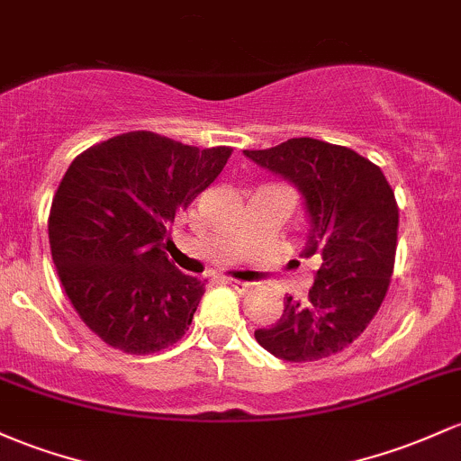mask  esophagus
<instances>
[{
	"label": "esophagus",
	"instance_id": "1",
	"mask_svg": "<svg viewBox=\"0 0 461 461\" xmlns=\"http://www.w3.org/2000/svg\"><path fill=\"white\" fill-rule=\"evenodd\" d=\"M225 285L239 288V291H245V288H249V282H242V280H234V277H225Z\"/></svg>",
	"mask_w": 461,
	"mask_h": 461
}]
</instances>
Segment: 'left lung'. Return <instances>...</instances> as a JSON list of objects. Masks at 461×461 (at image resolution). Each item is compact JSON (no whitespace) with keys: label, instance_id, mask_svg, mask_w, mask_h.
<instances>
[{"label":"left lung","instance_id":"1","mask_svg":"<svg viewBox=\"0 0 461 461\" xmlns=\"http://www.w3.org/2000/svg\"><path fill=\"white\" fill-rule=\"evenodd\" d=\"M249 159L295 184L306 199L311 231L302 258L320 262L304 304L286 297L285 315L256 330L273 357L320 361L363 335L392 282L398 203L385 175L346 146L293 138Z\"/></svg>","mask_w":461,"mask_h":461}]
</instances>
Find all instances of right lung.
I'll return each mask as SVG.
<instances>
[{
  "label": "right lung",
  "instance_id": "1",
  "mask_svg": "<svg viewBox=\"0 0 461 461\" xmlns=\"http://www.w3.org/2000/svg\"><path fill=\"white\" fill-rule=\"evenodd\" d=\"M230 155L131 131L69 164L50 210V249L65 295L107 346L153 354L185 335L205 285L176 269L164 245Z\"/></svg>",
  "mask_w": 461,
  "mask_h": 461
}]
</instances>
